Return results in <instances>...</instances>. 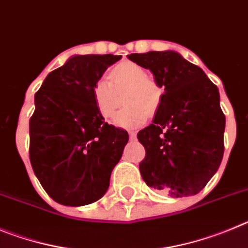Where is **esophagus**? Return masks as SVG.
<instances>
[{"instance_id": "esophagus-1", "label": "esophagus", "mask_w": 248, "mask_h": 248, "mask_svg": "<svg viewBox=\"0 0 248 248\" xmlns=\"http://www.w3.org/2000/svg\"><path fill=\"white\" fill-rule=\"evenodd\" d=\"M128 135H129V138H131V140H135L136 136H137V132H136V131H129Z\"/></svg>"}]
</instances>
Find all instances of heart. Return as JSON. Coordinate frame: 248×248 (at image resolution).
I'll return each instance as SVG.
<instances>
[{"mask_svg":"<svg viewBox=\"0 0 248 248\" xmlns=\"http://www.w3.org/2000/svg\"><path fill=\"white\" fill-rule=\"evenodd\" d=\"M163 88L155 78L136 63H124L113 68L110 81L97 80L93 86V99L100 115L108 119L121 105L122 108L113 119V124L122 128H135L144 124L148 115L159 108Z\"/></svg>","mask_w":248,"mask_h":248,"instance_id":"1","label":"heart"}]
</instances>
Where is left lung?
Returning <instances> with one entry per match:
<instances>
[{
    "label": "left lung",
    "mask_w": 248,
    "mask_h": 248,
    "mask_svg": "<svg viewBox=\"0 0 248 248\" xmlns=\"http://www.w3.org/2000/svg\"><path fill=\"white\" fill-rule=\"evenodd\" d=\"M164 89L155 119L137 138L146 149L140 175L171 198L204 189L224 155L225 115L220 93L202 68L173 50L127 55Z\"/></svg>",
    "instance_id": "1"
}]
</instances>
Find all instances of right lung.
I'll use <instances>...</instances> for the list:
<instances>
[{
    "label": "right lung",
    "instance_id": "right-lung-1",
    "mask_svg": "<svg viewBox=\"0 0 248 248\" xmlns=\"http://www.w3.org/2000/svg\"><path fill=\"white\" fill-rule=\"evenodd\" d=\"M122 55H74L49 73L35 93L30 120V159L57 202L82 206L105 195L128 133L104 121L93 86Z\"/></svg>",
    "mask_w": 248,
    "mask_h": 248
}]
</instances>
